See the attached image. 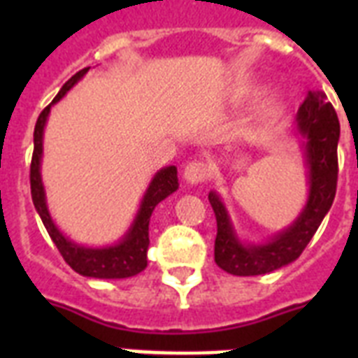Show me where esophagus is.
Here are the masks:
<instances>
[{
    "mask_svg": "<svg viewBox=\"0 0 358 358\" xmlns=\"http://www.w3.org/2000/svg\"><path fill=\"white\" fill-rule=\"evenodd\" d=\"M184 178L187 184H202L210 178V167L208 163L201 162V159H195V162H189L184 169Z\"/></svg>",
    "mask_w": 358,
    "mask_h": 358,
    "instance_id": "1",
    "label": "esophagus"
}]
</instances>
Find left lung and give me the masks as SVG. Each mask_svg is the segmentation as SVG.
Here are the masks:
<instances>
[{"instance_id": "8db88e82", "label": "left lung", "mask_w": 358, "mask_h": 358, "mask_svg": "<svg viewBox=\"0 0 358 358\" xmlns=\"http://www.w3.org/2000/svg\"><path fill=\"white\" fill-rule=\"evenodd\" d=\"M295 129L303 137L310 187L305 208L294 224H289L288 229L278 232L266 243L245 245L236 236L229 212L217 193L210 191L208 195L217 219L215 264L230 275H264L297 260L333 206L338 180L336 150L340 122L334 108L327 102L325 92H308L295 117Z\"/></svg>"}]
</instances>
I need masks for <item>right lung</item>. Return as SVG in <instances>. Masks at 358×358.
Instances as JSON below:
<instances>
[{"mask_svg": "<svg viewBox=\"0 0 358 358\" xmlns=\"http://www.w3.org/2000/svg\"><path fill=\"white\" fill-rule=\"evenodd\" d=\"M89 72V69L80 70L74 74L63 89L57 92V96L53 98V102L44 108L35 124V134H33V157H31V196H33V204L35 210L41 215L42 223L46 227L48 234L53 239V243L57 245L59 252L64 258L76 273H80L83 277L92 278H128L141 273L146 267V250H148V223H150V215L154 208L167 199L171 193L178 189V176H176V167L169 165V167L157 171L156 176L152 178L148 189H146L143 201H141L139 212L135 215L134 223L124 234L119 243L109 245V247H83L74 241H70L63 232L55 227L52 215L48 212L46 206V195H44V185L41 178V159H42V137H44V126H46L48 115L52 109L53 103H57L83 76Z\"/></svg>", "mask_w": 358, "mask_h": 358, "instance_id": "1", "label": "right lung"}]
</instances>
